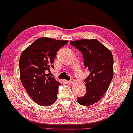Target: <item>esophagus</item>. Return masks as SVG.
Masks as SVG:
<instances>
[{"instance_id":"1","label":"esophagus","mask_w":133,"mask_h":133,"mask_svg":"<svg viewBox=\"0 0 133 133\" xmlns=\"http://www.w3.org/2000/svg\"><path fill=\"white\" fill-rule=\"evenodd\" d=\"M74 82V79H71L70 81H67V83H69V84H72Z\"/></svg>"}]
</instances>
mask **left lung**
I'll use <instances>...</instances> for the list:
<instances>
[{
  "label": "left lung",
  "instance_id": "obj_1",
  "mask_svg": "<svg viewBox=\"0 0 133 133\" xmlns=\"http://www.w3.org/2000/svg\"><path fill=\"white\" fill-rule=\"evenodd\" d=\"M70 43L82 52L85 68L90 72L84 80L87 93L76 99L81 105H92L101 99L112 80L113 55L109 49L95 39H82Z\"/></svg>",
  "mask_w": 133,
  "mask_h": 133
}]
</instances>
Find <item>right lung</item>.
I'll list each match as a JSON object with an SVG mask.
<instances>
[{
  "label": "right lung",
  "instance_id": "add662e5",
  "mask_svg": "<svg viewBox=\"0 0 133 133\" xmlns=\"http://www.w3.org/2000/svg\"><path fill=\"white\" fill-rule=\"evenodd\" d=\"M67 43L68 41L42 37L34 41L20 55L21 81L27 94L39 105L51 106L57 100L61 83L46 72L54 68L57 51Z\"/></svg>",
  "mask_w": 133,
  "mask_h": 133
}]
</instances>
